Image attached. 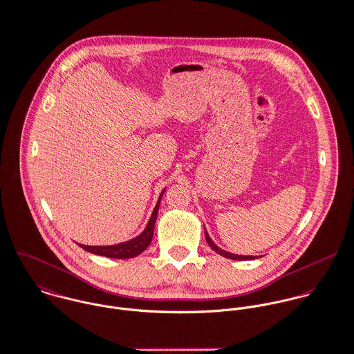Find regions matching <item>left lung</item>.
Masks as SVG:
<instances>
[{
    "label": "left lung",
    "mask_w": 354,
    "mask_h": 354,
    "mask_svg": "<svg viewBox=\"0 0 354 354\" xmlns=\"http://www.w3.org/2000/svg\"><path fill=\"white\" fill-rule=\"evenodd\" d=\"M205 235H206V241L209 243V245H210V247H212L217 254H220V255H223V257H225V258L236 259V261H250V259H255V258H258V257H252V255H237V254L228 252V251H225V250L220 248V247H218V245L212 240V237L209 236L206 230H205Z\"/></svg>",
    "instance_id": "obj_1"
}]
</instances>
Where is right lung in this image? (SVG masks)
Masks as SVG:
<instances>
[{
    "label": "right lung",
    "mask_w": 354,
    "mask_h": 354,
    "mask_svg": "<svg viewBox=\"0 0 354 354\" xmlns=\"http://www.w3.org/2000/svg\"><path fill=\"white\" fill-rule=\"evenodd\" d=\"M166 189H163L159 195L158 203L151 214V218L145 227V230L138 236H136L131 240L114 244V245H85V244H80V247H82L84 250L96 254V255H103V257H109V258H118V259H126V258H133L137 257L138 254H141L152 241V236H153V227L156 223V217H158V210H159V203L162 199V195Z\"/></svg>",
    "instance_id": "add662e5"
}]
</instances>
